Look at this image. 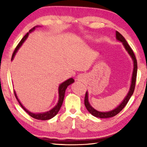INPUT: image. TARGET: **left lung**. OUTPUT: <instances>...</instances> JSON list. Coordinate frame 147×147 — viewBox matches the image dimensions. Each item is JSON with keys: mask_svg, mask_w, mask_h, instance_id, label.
I'll list each match as a JSON object with an SVG mask.
<instances>
[{"mask_svg": "<svg viewBox=\"0 0 147 147\" xmlns=\"http://www.w3.org/2000/svg\"><path fill=\"white\" fill-rule=\"evenodd\" d=\"M116 39H117L118 41H121L123 43L124 48L127 51L128 54H130L131 56V59L134 61V70H133V73H132V77H131V85L130 88V90L127 94V95L126 96V97L124 98L123 102L119 104V105L117 107L113 110L109 111H106V112H100V111H98L96 110L95 109H94L93 107H92L90 104L89 103L88 101V91L86 93L85 95V98H84V104H85V106L86 109H88V111L91 114H92L93 116L96 117L98 118H109L115 116L116 115L122 111L126 104L128 103V102L130 100V97L132 95L134 91V89H135V86H136V77H137V72H138V63H137V59L135 55H134V53L132 51V49L130 48V47L129 46L128 44L127 41H126V39H124V37L122 36V35L119 33V32L116 31Z\"/></svg>", "mask_w": 147, "mask_h": 147, "instance_id": "obj_1", "label": "left lung"}]
</instances>
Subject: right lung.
Masks as SVG:
<instances>
[{"label": "right lung", "instance_id": "obj_1", "mask_svg": "<svg viewBox=\"0 0 147 147\" xmlns=\"http://www.w3.org/2000/svg\"><path fill=\"white\" fill-rule=\"evenodd\" d=\"M38 26H36L34 27L33 28H32L31 30H30L29 32H28L25 36H24L23 39H21V41L19 42V43L17 45V46L16 47V48L15 49V51L13 52V54H12V56H11V60H13V59L14 58L15 55H16V53L18 51L19 49L21 47V46L22 45V44L24 43V41L26 40V38H28L29 34L32 32L33 30H34L35 28H36V27ZM74 82V79L73 78H71L68 80H67L66 81L63 82V83H61L60 85L59 86V88H58V93H59V99H58V102L57 104V105L56 106H54V108L51 109V110L49 111H47V112H45V113H32L30 111H29L28 110H27V109L24 108V107L22 105V104L21 103V102L19 100L18 98H17V96L16 94V91H14V94H15V96H16V98L17 99V100H18L19 103L20 104V105L21 106L22 108L24 109V111H26V112L30 116H31L32 117H33L36 119H38V120H49V119H51L53 117H54V116H55L57 113H58V111H59V109H60L61 106L62 105V104H63V99H64V96H65V90L67 87L71 85V84H73Z\"/></svg>", "mask_w": 147, "mask_h": 147}]
</instances>
